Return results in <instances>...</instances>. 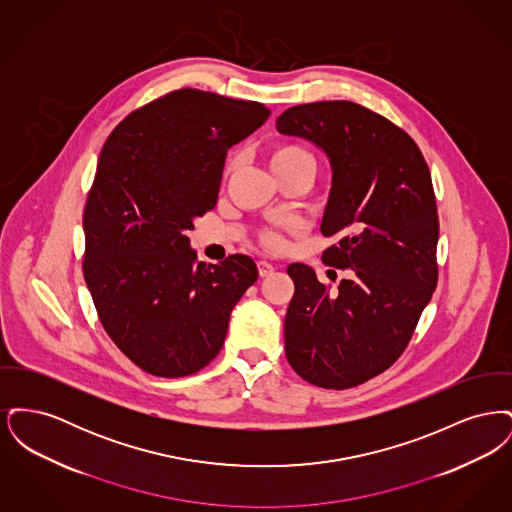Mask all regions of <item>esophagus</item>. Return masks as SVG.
Masks as SVG:
<instances>
[{
  "instance_id": "esophagus-1",
  "label": "esophagus",
  "mask_w": 512,
  "mask_h": 512,
  "mask_svg": "<svg viewBox=\"0 0 512 512\" xmlns=\"http://www.w3.org/2000/svg\"><path fill=\"white\" fill-rule=\"evenodd\" d=\"M257 268H259V276H261V278H267V276H270V274L274 272V265H270L267 261H259Z\"/></svg>"
}]
</instances>
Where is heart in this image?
<instances>
[{"label": "heart", "instance_id": "obj_1", "mask_svg": "<svg viewBox=\"0 0 512 512\" xmlns=\"http://www.w3.org/2000/svg\"><path fill=\"white\" fill-rule=\"evenodd\" d=\"M268 167L272 172L280 178L288 172L297 171V169H309L315 172L317 161L315 155L301 144L295 142H276L268 147L267 151ZM236 169V157L230 155L226 165H224V176H228L230 172ZM278 228H288V230H295V224L292 220H284L280 222L276 228H265L259 232V244L267 249H280L282 247V236Z\"/></svg>", "mask_w": 512, "mask_h": 512}]
</instances>
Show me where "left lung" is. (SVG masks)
Here are the masks:
<instances>
[{"label":"left lung","instance_id":"8db88e82","mask_svg":"<svg viewBox=\"0 0 512 512\" xmlns=\"http://www.w3.org/2000/svg\"><path fill=\"white\" fill-rule=\"evenodd\" d=\"M276 128L328 155L332 190L320 232L338 244L322 261L351 270L330 292L313 268L288 267L295 292L284 320L286 357L313 386L355 388L401 357L438 286L430 169L403 128L353 101L295 105Z\"/></svg>","mask_w":512,"mask_h":512}]
</instances>
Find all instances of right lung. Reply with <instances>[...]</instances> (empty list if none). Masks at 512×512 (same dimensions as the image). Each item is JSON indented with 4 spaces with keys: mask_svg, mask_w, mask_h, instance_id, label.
I'll list each match as a JSON object with an SVG mask.
<instances>
[{
    "mask_svg": "<svg viewBox=\"0 0 512 512\" xmlns=\"http://www.w3.org/2000/svg\"><path fill=\"white\" fill-rule=\"evenodd\" d=\"M257 101L182 88L111 132L84 207V280L115 345L153 376L209 365L259 272L247 255L197 261L186 230L217 205L226 153L267 121Z\"/></svg>",
    "mask_w": 512,
    "mask_h": 512,
    "instance_id": "1",
    "label": "right lung"
}]
</instances>
